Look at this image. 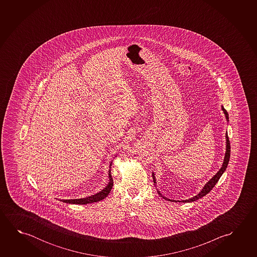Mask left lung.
<instances>
[{
    "label": "left lung",
    "instance_id": "obj_1",
    "mask_svg": "<svg viewBox=\"0 0 257 257\" xmlns=\"http://www.w3.org/2000/svg\"><path fill=\"white\" fill-rule=\"evenodd\" d=\"M223 112H224V114L226 115V119H227V121H228V114H227V110L225 109L224 107L222 106ZM226 141H227V146H226V153H225V158H224V161H223L222 167H221V169H219V171L217 172V174L215 175L214 177H212L211 179H210V181L207 183L206 185H204V187L202 188V191L197 194V195H195L194 197L190 198L188 200H184V201H178V202H194V201H196L198 199H200V198L203 197V196H205L207 194H209L210 191L212 190V188L214 187L215 185L218 183L219 181V178L220 177L222 176L223 173L224 171L226 170L227 169V164H228V161H229V158H230V143H229V139H228V136H227V134L226 135ZM152 177H153V181L156 184V179L155 177H154V173H152ZM158 194H160V196L162 198H164L166 200H169V201H171V202H174V200H170V199H168V198L164 197V196H162L161 194L160 193V191H158ZM176 202V201H175Z\"/></svg>",
    "mask_w": 257,
    "mask_h": 257
}]
</instances>
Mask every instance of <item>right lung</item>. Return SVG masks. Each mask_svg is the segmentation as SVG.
Here are the masks:
<instances>
[{"label": "right lung", "instance_id": "right-lung-1", "mask_svg": "<svg viewBox=\"0 0 257 257\" xmlns=\"http://www.w3.org/2000/svg\"><path fill=\"white\" fill-rule=\"evenodd\" d=\"M111 165L112 162L110 164V168H111ZM108 176H109V183L108 185L105 186L104 189L100 191L99 193L91 195V196H88V197L81 198V199H71V200H62L63 202H66V203H72V204H87V203H92V202H99L103 199H105L108 194H109L110 191L113 187V178L111 176V170H109L108 172Z\"/></svg>", "mask_w": 257, "mask_h": 257}]
</instances>
